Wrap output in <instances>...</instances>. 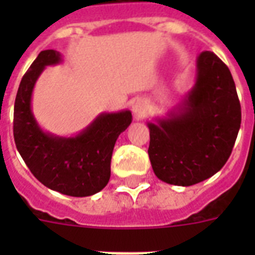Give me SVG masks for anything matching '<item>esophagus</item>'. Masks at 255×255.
<instances>
[{
  "instance_id": "esophagus-1",
  "label": "esophagus",
  "mask_w": 255,
  "mask_h": 255,
  "mask_svg": "<svg viewBox=\"0 0 255 255\" xmlns=\"http://www.w3.org/2000/svg\"><path fill=\"white\" fill-rule=\"evenodd\" d=\"M131 110H132V114H133V118L139 120L145 115V111H147V104H145L144 100L137 99L132 103Z\"/></svg>"
}]
</instances>
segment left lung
Returning a JSON list of instances; mask_svg holds the SVG:
<instances>
[{"instance_id": "1", "label": "left lung", "mask_w": 255, "mask_h": 255, "mask_svg": "<svg viewBox=\"0 0 255 255\" xmlns=\"http://www.w3.org/2000/svg\"><path fill=\"white\" fill-rule=\"evenodd\" d=\"M147 126L148 155L161 181L190 186L217 173L241 127V104L228 66L212 51H202L194 85L167 115Z\"/></svg>"}]
</instances>
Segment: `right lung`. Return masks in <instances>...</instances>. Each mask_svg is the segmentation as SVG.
I'll return each instance as SVG.
<instances>
[{"instance_id":"right-lung-1","label":"right lung","mask_w":255,"mask_h":255,"mask_svg":"<svg viewBox=\"0 0 255 255\" xmlns=\"http://www.w3.org/2000/svg\"><path fill=\"white\" fill-rule=\"evenodd\" d=\"M62 62L59 51L43 50L23 75L14 103V141L38 181L66 196L87 197L108 184L112 151L120 133L129 127L132 114L129 110L102 112L73 136L42 129L31 110L34 87L47 66Z\"/></svg>"}]
</instances>
